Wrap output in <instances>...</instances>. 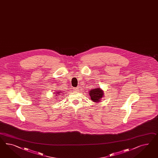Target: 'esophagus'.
<instances>
[{"mask_svg":"<svg viewBox=\"0 0 158 158\" xmlns=\"http://www.w3.org/2000/svg\"><path fill=\"white\" fill-rule=\"evenodd\" d=\"M74 89H75V91H78L79 90V88L78 87H77L74 88Z\"/></svg>","mask_w":158,"mask_h":158,"instance_id":"1","label":"esophagus"}]
</instances>
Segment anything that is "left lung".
Here are the masks:
<instances>
[{"label": "left lung", "instance_id": "1", "mask_svg": "<svg viewBox=\"0 0 158 158\" xmlns=\"http://www.w3.org/2000/svg\"><path fill=\"white\" fill-rule=\"evenodd\" d=\"M103 93L102 90L99 88L95 89L90 91V96L91 97V99L94 102H99L101 98L103 97Z\"/></svg>", "mask_w": 158, "mask_h": 158}]
</instances>
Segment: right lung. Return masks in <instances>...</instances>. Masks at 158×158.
<instances>
[{"instance_id": "obj_1", "label": "right lung", "mask_w": 158, "mask_h": 158, "mask_svg": "<svg viewBox=\"0 0 158 158\" xmlns=\"http://www.w3.org/2000/svg\"><path fill=\"white\" fill-rule=\"evenodd\" d=\"M57 94H60V93H59V92H57Z\"/></svg>"}]
</instances>
